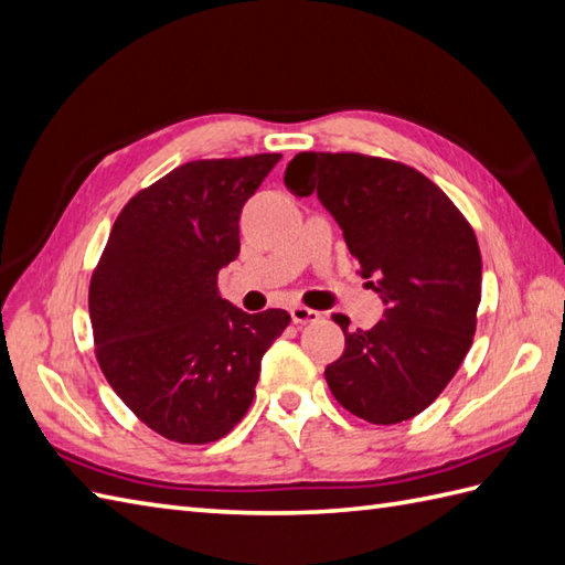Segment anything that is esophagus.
Segmentation results:
<instances>
[{
    "label": "esophagus",
    "instance_id": "esophagus-1",
    "mask_svg": "<svg viewBox=\"0 0 565 565\" xmlns=\"http://www.w3.org/2000/svg\"><path fill=\"white\" fill-rule=\"evenodd\" d=\"M322 318V315L318 310L312 308H306V306H294L291 308V320L296 324H308V322H318Z\"/></svg>",
    "mask_w": 565,
    "mask_h": 565
}]
</instances>
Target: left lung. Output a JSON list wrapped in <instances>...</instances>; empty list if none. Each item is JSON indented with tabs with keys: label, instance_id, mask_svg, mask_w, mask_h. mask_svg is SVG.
Wrapping results in <instances>:
<instances>
[{
	"label": "left lung",
	"instance_id": "8db88e82",
	"mask_svg": "<svg viewBox=\"0 0 565 565\" xmlns=\"http://www.w3.org/2000/svg\"><path fill=\"white\" fill-rule=\"evenodd\" d=\"M284 182L298 196H320L387 306L365 332L332 315L347 342L324 369L334 399L380 426L422 414L477 332L481 253L469 221L424 173L377 156L303 151Z\"/></svg>",
	"mask_w": 565,
	"mask_h": 565
}]
</instances>
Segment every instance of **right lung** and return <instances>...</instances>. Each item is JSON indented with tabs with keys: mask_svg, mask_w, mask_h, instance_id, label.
Segmentation results:
<instances>
[{
	"mask_svg": "<svg viewBox=\"0 0 565 565\" xmlns=\"http://www.w3.org/2000/svg\"><path fill=\"white\" fill-rule=\"evenodd\" d=\"M281 153L190 161L137 192L115 218L88 288L100 371L159 436L214 443L250 409L259 363L291 322L218 296L241 253V212Z\"/></svg>",
	"mask_w": 565,
	"mask_h": 565,
	"instance_id": "1",
	"label": "right lung"
}]
</instances>
